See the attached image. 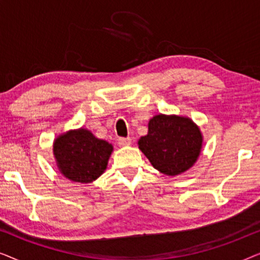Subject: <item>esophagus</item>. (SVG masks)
Wrapping results in <instances>:
<instances>
[{
    "label": "esophagus",
    "mask_w": 260,
    "mask_h": 260,
    "mask_svg": "<svg viewBox=\"0 0 260 260\" xmlns=\"http://www.w3.org/2000/svg\"><path fill=\"white\" fill-rule=\"evenodd\" d=\"M131 142H133V140H131L130 137H122L118 140V144L120 147H127V145L131 144Z\"/></svg>",
    "instance_id": "1"
}]
</instances>
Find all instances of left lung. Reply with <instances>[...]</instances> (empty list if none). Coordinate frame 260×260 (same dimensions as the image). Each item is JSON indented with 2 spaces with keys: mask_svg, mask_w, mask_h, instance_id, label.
I'll list each match as a JSON object with an SVG mask.
<instances>
[{
  "mask_svg": "<svg viewBox=\"0 0 260 260\" xmlns=\"http://www.w3.org/2000/svg\"><path fill=\"white\" fill-rule=\"evenodd\" d=\"M202 141L200 129L190 118L159 113L149 120L148 135L138 140V148L159 173L176 176L194 166Z\"/></svg>",
  "mask_w": 260,
  "mask_h": 260,
  "instance_id": "obj_1",
  "label": "left lung"
}]
</instances>
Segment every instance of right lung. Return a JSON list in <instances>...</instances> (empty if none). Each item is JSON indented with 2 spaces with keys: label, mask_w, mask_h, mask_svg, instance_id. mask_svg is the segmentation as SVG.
I'll return each mask as SVG.
<instances>
[{
  "label": "right lung",
  "mask_w": 260,
  "mask_h": 260,
  "mask_svg": "<svg viewBox=\"0 0 260 260\" xmlns=\"http://www.w3.org/2000/svg\"><path fill=\"white\" fill-rule=\"evenodd\" d=\"M112 144L99 140L87 129L70 130L53 143L56 166L66 179L73 182L90 183L105 172Z\"/></svg>",
  "instance_id": "1"
}]
</instances>
